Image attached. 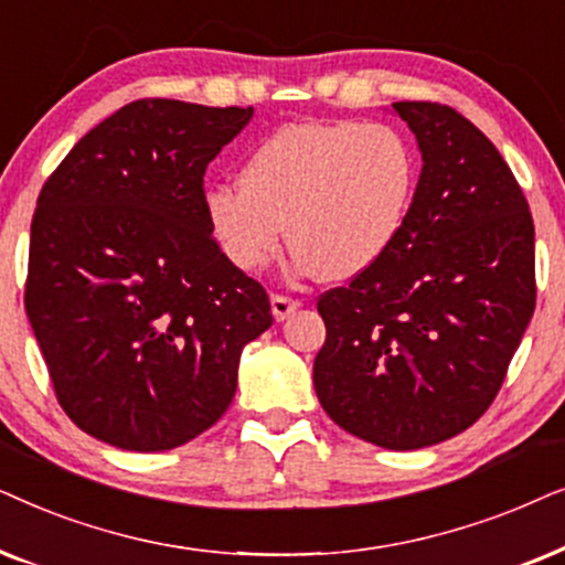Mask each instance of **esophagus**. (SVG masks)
Here are the masks:
<instances>
[{"label":"esophagus","instance_id":"1","mask_svg":"<svg viewBox=\"0 0 565 565\" xmlns=\"http://www.w3.org/2000/svg\"><path fill=\"white\" fill-rule=\"evenodd\" d=\"M299 307H302L299 299H291V297H284V295L270 297V312H274L276 322H284L289 318V315H295Z\"/></svg>","mask_w":565,"mask_h":565}]
</instances>
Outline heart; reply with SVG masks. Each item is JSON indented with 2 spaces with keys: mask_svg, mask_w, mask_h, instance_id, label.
<instances>
[{
  "mask_svg": "<svg viewBox=\"0 0 565 565\" xmlns=\"http://www.w3.org/2000/svg\"><path fill=\"white\" fill-rule=\"evenodd\" d=\"M416 183V154L393 126L289 124L247 157L243 185L209 188L204 214L237 270L266 268L289 224L299 274L349 281L401 237Z\"/></svg>",
  "mask_w": 565,
  "mask_h": 565,
  "instance_id": "b5f03b06",
  "label": "heart"
}]
</instances>
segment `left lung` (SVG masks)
<instances>
[{
  "instance_id": "obj_1",
  "label": "left lung",
  "mask_w": 565,
  "mask_h": 565,
  "mask_svg": "<svg viewBox=\"0 0 565 565\" xmlns=\"http://www.w3.org/2000/svg\"><path fill=\"white\" fill-rule=\"evenodd\" d=\"M420 168L377 266L320 297L318 401L382 449L452 439L483 416L535 312V224L488 137L436 103H393Z\"/></svg>"
}]
</instances>
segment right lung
I'll list each match as a JSON object with an SVG mask.
<instances>
[{"label": "right lung", "instance_id": "right-lung-1", "mask_svg": "<svg viewBox=\"0 0 565 565\" xmlns=\"http://www.w3.org/2000/svg\"><path fill=\"white\" fill-rule=\"evenodd\" d=\"M253 108L137 100L82 137L30 224L25 312L56 397L95 439L164 452L230 408L268 295L204 214L209 162Z\"/></svg>", "mask_w": 565, "mask_h": 565}]
</instances>
